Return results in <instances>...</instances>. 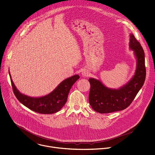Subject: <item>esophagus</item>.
Wrapping results in <instances>:
<instances>
[{
  "label": "esophagus",
  "instance_id": "34e87169",
  "mask_svg": "<svg viewBox=\"0 0 155 155\" xmlns=\"http://www.w3.org/2000/svg\"><path fill=\"white\" fill-rule=\"evenodd\" d=\"M81 75L83 77H88L89 75V73H88V71L87 70H83V71L81 72Z\"/></svg>",
  "mask_w": 155,
  "mask_h": 155
}]
</instances>
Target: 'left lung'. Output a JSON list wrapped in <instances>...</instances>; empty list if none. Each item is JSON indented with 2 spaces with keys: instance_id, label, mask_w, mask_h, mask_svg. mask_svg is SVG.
I'll return each mask as SVG.
<instances>
[{
  "instance_id": "8db88e82",
  "label": "left lung",
  "mask_w": 155,
  "mask_h": 155,
  "mask_svg": "<svg viewBox=\"0 0 155 155\" xmlns=\"http://www.w3.org/2000/svg\"><path fill=\"white\" fill-rule=\"evenodd\" d=\"M129 36V48L134 51L137 63L134 75L130 80L117 89L106 87L100 80L94 78L88 80L91 85L89 103L93 110L100 113H110L125 109L143 85L146 77L145 53L134 35Z\"/></svg>"
}]
</instances>
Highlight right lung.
Returning <instances> with one entry per match:
<instances>
[{"label": "right lung", "mask_w": 155, "mask_h": 155, "mask_svg": "<svg viewBox=\"0 0 155 155\" xmlns=\"http://www.w3.org/2000/svg\"><path fill=\"white\" fill-rule=\"evenodd\" d=\"M10 80L16 97L26 107L40 114H51L58 112L65 105L68 93L75 82L80 78L78 75H73L61 82L49 94L40 97H32L21 93L15 87L9 71Z\"/></svg>", "instance_id": "right-lung-1"}]
</instances>
